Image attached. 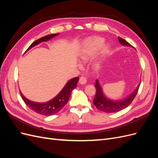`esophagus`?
Returning a JSON list of instances; mask_svg holds the SVG:
<instances>
[{
  "label": "esophagus",
  "mask_w": 158,
  "mask_h": 158,
  "mask_svg": "<svg viewBox=\"0 0 158 158\" xmlns=\"http://www.w3.org/2000/svg\"><path fill=\"white\" fill-rule=\"evenodd\" d=\"M86 82H87V79H86V78L84 77V76H81V77H80V79H79V83H80V84L84 85V84H86Z\"/></svg>",
  "instance_id": "34e87169"
}]
</instances>
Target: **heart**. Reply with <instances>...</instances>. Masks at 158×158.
<instances>
[{
    "label": "heart",
    "instance_id": "obj_1",
    "mask_svg": "<svg viewBox=\"0 0 158 158\" xmlns=\"http://www.w3.org/2000/svg\"><path fill=\"white\" fill-rule=\"evenodd\" d=\"M104 40L101 37H94L88 40L85 44L82 52L80 53V60L82 62H85L89 59L95 52L99 50L100 47L103 44ZM109 49V46L107 44H103L102 47L101 54L102 56H105L107 54ZM95 66L98 67L99 63L97 62Z\"/></svg>",
    "mask_w": 158,
    "mask_h": 158
}]
</instances>
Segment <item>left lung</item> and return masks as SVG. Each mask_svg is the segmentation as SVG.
I'll return each instance as SVG.
<instances>
[{"label": "left lung", "mask_w": 158, "mask_h": 158, "mask_svg": "<svg viewBox=\"0 0 158 158\" xmlns=\"http://www.w3.org/2000/svg\"><path fill=\"white\" fill-rule=\"evenodd\" d=\"M118 39L119 43L121 45L124 46L132 47L129 43L123 39V38L118 37ZM95 82L96 83L95 84V87L96 89V93H95V98L93 100V103L98 109L109 113L120 111L121 110L127 107L132 103L133 99H135L140 85V83L138 85L136 89L126 98L121 100H113L107 98L106 95L104 94L102 85H100L98 79L96 80Z\"/></svg>", "instance_id": "left-lung-1"}]
</instances>
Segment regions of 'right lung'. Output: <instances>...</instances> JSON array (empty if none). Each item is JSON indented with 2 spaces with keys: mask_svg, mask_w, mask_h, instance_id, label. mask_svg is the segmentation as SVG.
I'll use <instances>...</instances> for the list:
<instances>
[{
  "mask_svg": "<svg viewBox=\"0 0 158 158\" xmlns=\"http://www.w3.org/2000/svg\"><path fill=\"white\" fill-rule=\"evenodd\" d=\"M59 34V33H55V34L48 35L36 40L35 41L32 43L31 45L28 47V49L26 50L25 52H26L27 51H29L30 49L32 48V47L41 44V42L48 41L52 39V38H53L54 37L58 35ZM78 80V77H76L70 79V80L68 81L67 83L65 84L63 89L58 94V95H56L54 98L51 99L50 101L44 103H37L32 102L31 100L27 99L24 95L22 94L21 92L20 94L22 99L26 104V106L30 109H31L32 111L38 114H42V115L50 116L56 113L57 112H59L60 110H61L64 107V106L69 101L72 93V91L76 88V84H77Z\"/></svg>",
  "mask_w": 158,
  "mask_h": 158,
  "instance_id": "right-lung-1",
  "label": "right lung"
}]
</instances>
